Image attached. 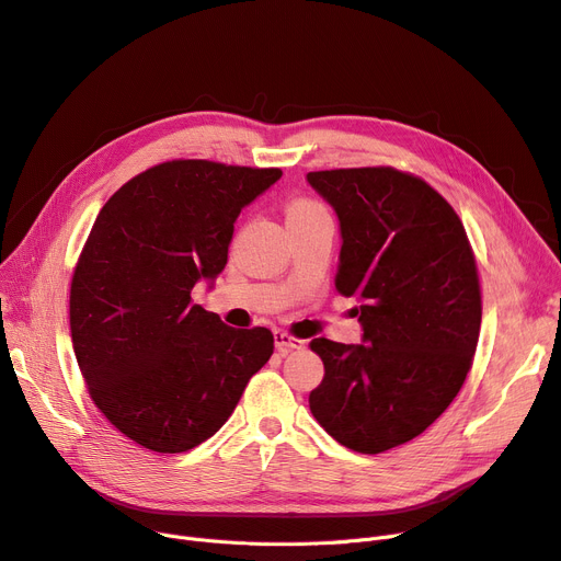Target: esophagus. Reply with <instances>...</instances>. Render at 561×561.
I'll use <instances>...</instances> for the list:
<instances>
[{
	"instance_id": "esophagus-1",
	"label": "esophagus",
	"mask_w": 561,
	"mask_h": 561,
	"mask_svg": "<svg viewBox=\"0 0 561 561\" xmlns=\"http://www.w3.org/2000/svg\"><path fill=\"white\" fill-rule=\"evenodd\" d=\"M307 343L302 341V339H297V335H293V333H288V331H284V329H277L275 331V347H277V352L284 356V354H288V352H293V350H302Z\"/></svg>"
}]
</instances>
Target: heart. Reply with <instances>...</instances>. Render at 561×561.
<instances>
[{
  "mask_svg": "<svg viewBox=\"0 0 561 561\" xmlns=\"http://www.w3.org/2000/svg\"><path fill=\"white\" fill-rule=\"evenodd\" d=\"M327 211L318 201H311V198H295L288 203L286 207V220H300V218H309V216H316V214H322Z\"/></svg>",
  "mask_w": 561,
  "mask_h": 561,
  "instance_id": "1",
  "label": "heart"
}]
</instances>
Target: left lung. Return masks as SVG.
I'll list each match as a JSON object with an SVG mask.
<instances>
[{"mask_svg":"<svg viewBox=\"0 0 561 561\" xmlns=\"http://www.w3.org/2000/svg\"><path fill=\"white\" fill-rule=\"evenodd\" d=\"M341 220L335 290L358 297L363 343L311 341L324 363L309 394L318 424L358 454L424 433L460 392L480 318L478 266L456 209L392 167L311 171Z\"/></svg>","mask_w":561,"mask_h":561,"instance_id":"8db88e82","label":"left lung"}]
</instances>
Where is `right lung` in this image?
Returning a JSON list of instances; mask_svg holds the SVG:
<instances>
[{
  "label": "right lung",
  "mask_w": 561,
  "mask_h": 561,
  "mask_svg": "<svg viewBox=\"0 0 561 561\" xmlns=\"http://www.w3.org/2000/svg\"><path fill=\"white\" fill-rule=\"evenodd\" d=\"M279 175L171 160L130 178L94 220L71 275V345L94 405L144 449L211 437L275 350L271 329L228 327L192 288L226 268L239 211Z\"/></svg>",
  "instance_id": "right-lung-1"
}]
</instances>
